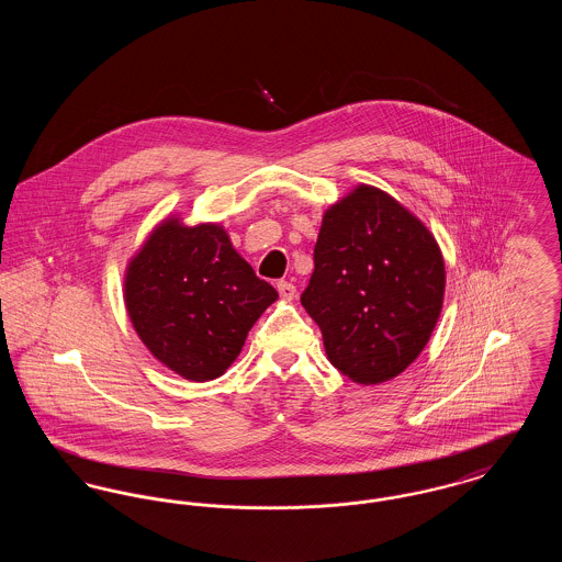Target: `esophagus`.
<instances>
[{
  "label": "esophagus",
  "mask_w": 562,
  "mask_h": 562,
  "mask_svg": "<svg viewBox=\"0 0 562 562\" xmlns=\"http://www.w3.org/2000/svg\"><path fill=\"white\" fill-rule=\"evenodd\" d=\"M278 293H280V296L284 299V301H291V299H294V294H296V289H294L293 282H286V280H280L278 284Z\"/></svg>",
  "instance_id": "obj_1"
}]
</instances>
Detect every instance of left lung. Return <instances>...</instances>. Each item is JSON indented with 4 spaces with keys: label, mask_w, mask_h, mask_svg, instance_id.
<instances>
[{
    "label": "left lung",
    "mask_w": 562,
    "mask_h": 562,
    "mask_svg": "<svg viewBox=\"0 0 562 562\" xmlns=\"http://www.w3.org/2000/svg\"><path fill=\"white\" fill-rule=\"evenodd\" d=\"M442 296V252L392 195L358 186L324 213L301 305L339 373L364 385L401 374L426 348Z\"/></svg>",
    "instance_id": "obj_1"
}]
</instances>
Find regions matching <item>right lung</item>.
<instances>
[{
	"instance_id": "1",
	"label": "right lung",
	"mask_w": 562,
	"mask_h": 562,
	"mask_svg": "<svg viewBox=\"0 0 562 562\" xmlns=\"http://www.w3.org/2000/svg\"><path fill=\"white\" fill-rule=\"evenodd\" d=\"M126 310L147 349L189 381H211L238 358L248 330L278 299L216 223L166 218L133 257Z\"/></svg>"
}]
</instances>
